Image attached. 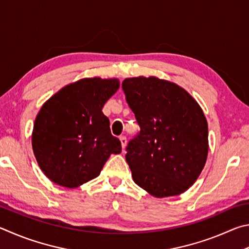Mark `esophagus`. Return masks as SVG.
I'll list each match as a JSON object with an SVG mask.
<instances>
[{
	"mask_svg": "<svg viewBox=\"0 0 249 249\" xmlns=\"http://www.w3.org/2000/svg\"><path fill=\"white\" fill-rule=\"evenodd\" d=\"M119 139H120V142H121V146H122V150H124V147H125V145H127V138H125V137H124V136H122V137H120Z\"/></svg>",
	"mask_w": 249,
	"mask_h": 249,
	"instance_id": "1",
	"label": "esophagus"
}]
</instances>
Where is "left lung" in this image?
Wrapping results in <instances>:
<instances>
[{
	"label": "left lung",
	"mask_w": 249,
	"mask_h": 249,
	"mask_svg": "<svg viewBox=\"0 0 249 249\" xmlns=\"http://www.w3.org/2000/svg\"><path fill=\"white\" fill-rule=\"evenodd\" d=\"M122 89L141 129L125 149L134 182L156 198L185 193L207 162L201 107L182 87L155 76L125 78Z\"/></svg>",
	"instance_id": "1"
}]
</instances>
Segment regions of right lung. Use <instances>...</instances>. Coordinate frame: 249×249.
I'll use <instances>...</instances> for the list:
<instances>
[{
  "instance_id": "right-lung-1",
  "label": "right lung",
  "mask_w": 249,
  "mask_h": 249,
  "mask_svg": "<svg viewBox=\"0 0 249 249\" xmlns=\"http://www.w3.org/2000/svg\"><path fill=\"white\" fill-rule=\"evenodd\" d=\"M119 86L117 78H82L42 105L32 145L39 167L54 184L76 188L97 177L109 156L121 152L102 111Z\"/></svg>"
}]
</instances>
